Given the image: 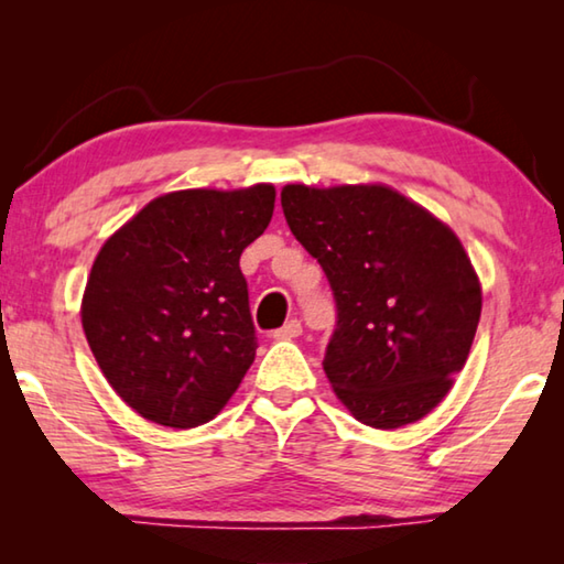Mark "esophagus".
I'll return each instance as SVG.
<instances>
[{"label":"esophagus","mask_w":564,"mask_h":564,"mask_svg":"<svg viewBox=\"0 0 564 564\" xmlns=\"http://www.w3.org/2000/svg\"><path fill=\"white\" fill-rule=\"evenodd\" d=\"M301 333H303L301 321L291 318L289 323H285V326H281L279 330H273V338H275V340H291V338H299Z\"/></svg>","instance_id":"34e87169"}]
</instances>
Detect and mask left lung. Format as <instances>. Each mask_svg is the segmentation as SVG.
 <instances>
[{
  "mask_svg": "<svg viewBox=\"0 0 564 564\" xmlns=\"http://www.w3.org/2000/svg\"><path fill=\"white\" fill-rule=\"evenodd\" d=\"M281 206L336 299L323 370L340 403L380 431L425 417L453 388L480 321V281L463 243L380 184H289Z\"/></svg>",
  "mask_w": 564,
  "mask_h": 564,
  "instance_id": "obj_1",
  "label": "left lung"
}]
</instances>
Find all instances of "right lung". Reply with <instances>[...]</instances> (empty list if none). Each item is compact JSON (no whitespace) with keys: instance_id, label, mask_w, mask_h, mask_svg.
Returning <instances> with one entry per match:
<instances>
[{"instance_id":"1","label":"right lung","mask_w":564,"mask_h":564,"mask_svg":"<svg viewBox=\"0 0 564 564\" xmlns=\"http://www.w3.org/2000/svg\"><path fill=\"white\" fill-rule=\"evenodd\" d=\"M275 188H188L147 204L101 246L82 326L104 378L166 427L214 420L256 358L243 248L273 216Z\"/></svg>"}]
</instances>
